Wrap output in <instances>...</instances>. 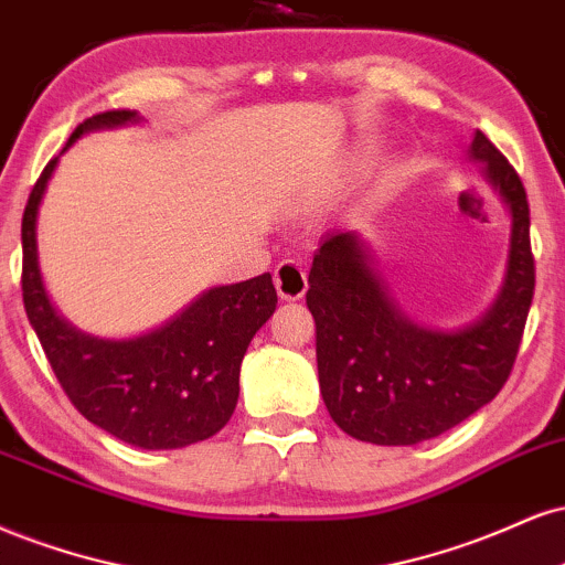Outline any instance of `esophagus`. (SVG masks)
I'll use <instances>...</instances> for the list:
<instances>
[{"mask_svg": "<svg viewBox=\"0 0 565 565\" xmlns=\"http://www.w3.org/2000/svg\"><path fill=\"white\" fill-rule=\"evenodd\" d=\"M275 288L282 301H298L307 294V269L296 262V258H285L275 269Z\"/></svg>", "mask_w": 565, "mask_h": 565, "instance_id": "1", "label": "esophagus"}]
</instances>
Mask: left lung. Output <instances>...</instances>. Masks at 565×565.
Returning a JSON list of instances; mask_svg holds the SVG:
<instances>
[{
    "label": "left lung",
    "instance_id": "1",
    "mask_svg": "<svg viewBox=\"0 0 565 565\" xmlns=\"http://www.w3.org/2000/svg\"><path fill=\"white\" fill-rule=\"evenodd\" d=\"M470 156L508 203V275L494 307L457 333L417 328L391 301L354 232L324 235L309 271L317 373L335 426L360 441L407 447L455 428L505 386L534 298L529 201L508 158L476 131Z\"/></svg>",
    "mask_w": 565,
    "mask_h": 565
}]
</instances>
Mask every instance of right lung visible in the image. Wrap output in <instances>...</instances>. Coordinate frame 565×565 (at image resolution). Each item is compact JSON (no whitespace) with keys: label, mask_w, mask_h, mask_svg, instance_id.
<instances>
[{"label":"right lung","mask_w":565,"mask_h":565,"mask_svg":"<svg viewBox=\"0 0 565 565\" xmlns=\"http://www.w3.org/2000/svg\"><path fill=\"white\" fill-rule=\"evenodd\" d=\"M137 118L105 110L76 126L84 131ZM63 148V150H65ZM57 158L44 166L23 211V303L46 362L86 420L131 447L179 449L227 426L241 394V362L256 330L277 307L271 275L211 288L163 328L131 341H103L73 330L44 294L36 258V214Z\"/></svg>","instance_id":"1"}]
</instances>
